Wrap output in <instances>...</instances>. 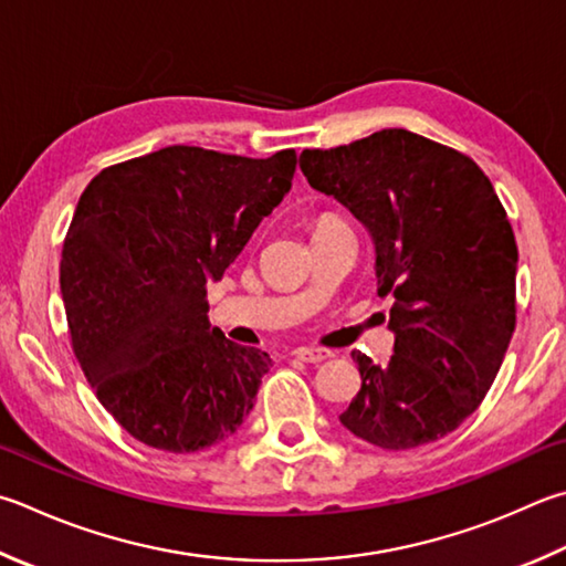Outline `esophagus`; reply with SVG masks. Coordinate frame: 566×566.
<instances>
[{
	"label": "esophagus",
	"instance_id": "esophagus-1",
	"mask_svg": "<svg viewBox=\"0 0 566 566\" xmlns=\"http://www.w3.org/2000/svg\"><path fill=\"white\" fill-rule=\"evenodd\" d=\"M296 358H302L306 364H322L326 358H332V352H324V348H296L294 352Z\"/></svg>",
	"mask_w": 566,
	"mask_h": 566
}]
</instances>
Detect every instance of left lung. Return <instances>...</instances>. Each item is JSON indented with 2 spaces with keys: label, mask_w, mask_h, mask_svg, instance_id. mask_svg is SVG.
I'll return each instance as SVG.
<instances>
[{
  "label": "left lung",
  "mask_w": 566,
  "mask_h": 566,
  "mask_svg": "<svg viewBox=\"0 0 566 566\" xmlns=\"http://www.w3.org/2000/svg\"><path fill=\"white\" fill-rule=\"evenodd\" d=\"M300 168L364 224L390 300L394 356L352 354L361 390L338 420L384 450L433 443L482 403L515 332L517 244L497 192L468 156L403 128L304 150Z\"/></svg>",
  "instance_id": "left-lung-1"
}]
</instances>
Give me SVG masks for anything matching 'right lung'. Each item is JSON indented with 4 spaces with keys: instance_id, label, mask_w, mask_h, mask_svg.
Returning <instances> with one entry per match:
<instances>
[{
    "instance_id": "1",
    "label": "right lung",
    "mask_w": 566,
    "mask_h": 566,
    "mask_svg": "<svg viewBox=\"0 0 566 566\" xmlns=\"http://www.w3.org/2000/svg\"><path fill=\"white\" fill-rule=\"evenodd\" d=\"M296 153L168 146L101 170L78 198L61 296L81 368L128 433L198 453L238 433L272 358L208 318L220 282L292 190Z\"/></svg>"
}]
</instances>
